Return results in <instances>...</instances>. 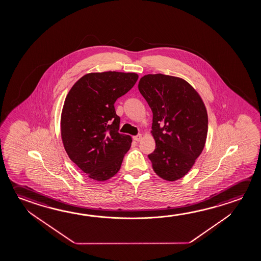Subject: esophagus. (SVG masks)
I'll return each instance as SVG.
<instances>
[{"mask_svg": "<svg viewBox=\"0 0 261 261\" xmlns=\"http://www.w3.org/2000/svg\"><path fill=\"white\" fill-rule=\"evenodd\" d=\"M133 139L135 140V141L139 142L142 140V136L141 135H137V136H135V137H133Z\"/></svg>", "mask_w": 261, "mask_h": 261, "instance_id": "34e87169", "label": "esophagus"}]
</instances>
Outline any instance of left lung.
I'll return each instance as SVG.
<instances>
[{"instance_id":"8db88e82","label":"left lung","mask_w":261,"mask_h":261,"mask_svg":"<svg viewBox=\"0 0 261 261\" xmlns=\"http://www.w3.org/2000/svg\"><path fill=\"white\" fill-rule=\"evenodd\" d=\"M138 89L153 112L155 149L148 154L156 175L167 181L183 177L205 146L208 119L205 105L192 86L162 73L142 77Z\"/></svg>"}]
</instances>
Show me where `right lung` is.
Masks as SVG:
<instances>
[{"mask_svg": "<svg viewBox=\"0 0 261 261\" xmlns=\"http://www.w3.org/2000/svg\"><path fill=\"white\" fill-rule=\"evenodd\" d=\"M135 73H87L69 91L61 116V136L70 159L88 177L106 181L119 171L132 138L118 132L115 103L135 86Z\"/></svg>", "mask_w": 261, "mask_h": 261, "instance_id": "right-lung-1", "label": "right lung"}]
</instances>
